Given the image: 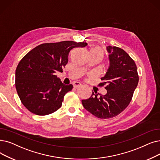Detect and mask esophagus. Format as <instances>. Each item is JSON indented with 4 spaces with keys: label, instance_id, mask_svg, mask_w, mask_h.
Wrapping results in <instances>:
<instances>
[{
    "label": "esophagus",
    "instance_id": "34e87169",
    "mask_svg": "<svg viewBox=\"0 0 160 160\" xmlns=\"http://www.w3.org/2000/svg\"><path fill=\"white\" fill-rule=\"evenodd\" d=\"M82 86L81 83L79 82H74L73 83V87L74 88H78V87H80Z\"/></svg>",
    "mask_w": 160,
    "mask_h": 160
}]
</instances>
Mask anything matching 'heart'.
<instances>
[{
    "label": "heart",
    "mask_w": 160,
    "mask_h": 160,
    "mask_svg": "<svg viewBox=\"0 0 160 160\" xmlns=\"http://www.w3.org/2000/svg\"><path fill=\"white\" fill-rule=\"evenodd\" d=\"M90 52H93V53H95L96 54H98V55H101V57H102L103 55H104V50L100 47L93 48V49H92V50L90 51Z\"/></svg>",
    "instance_id": "1"
}]
</instances>
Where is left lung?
<instances>
[{
  "label": "left lung",
  "instance_id": "left-lung-1",
  "mask_svg": "<svg viewBox=\"0 0 160 160\" xmlns=\"http://www.w3.org/2000/svg\"><path fill=\"white\" fill-rule=\"evenodd\" d=\"M107 49L110 66L99 86H105L107 92H92L89 99L82 101L85 109L101 119L111 118L126 109L138 82L136 64L129 55L116 46H108Z\"/></svg>",
  "mask_w": 160,
  "mask_h": 160
}]
</instances>
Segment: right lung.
I'll return each mask as SVG.
<instances>
[{
	"label": "right lung",
	"instance_id": "obj_1",
	"mask_svg": "<svg viewBox=\"0 0 160 160\" xmlns=\"http://www.w3.org/2000/svg\"><path fill=\"white\" fill-rule=\"evenodd\" d=\"M87 44L74 41L45 43L25 55L16 68L15 84L19 99L27 110L45 116L61 107L65 95L73 86L63 84L55 73L63 72L72 49Z\"/></svg>",
	"mask_w": 160,
	"mask_h": 160
}]
</instances>
